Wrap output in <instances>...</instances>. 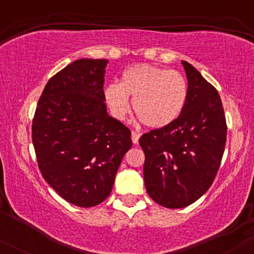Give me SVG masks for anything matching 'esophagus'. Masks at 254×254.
Segmentation results:
<instances>
[{"label": "esophagus", "instance_id": "1", "mask_svg": "<svg viewBox=\"0 0 254 254\" xmlns=\"http://www.w3.org/2000/svg\"><path fill=\"white\" fill-rule=\"evenodd\" d=\"M139 136H141V133L136 132V131H132V132H131V139H132V143H133V144L138 143Z\"/></svg>", "mask_w": 254, "mask_h": 254}]
</instances>
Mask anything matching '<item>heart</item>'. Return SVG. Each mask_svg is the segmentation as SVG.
Listing matches in <instances>:
<instances>
[{
    "label": "heart",
    "instance_id": "b5f03b06",
    "mask_svg": "<svg viewBox=\"0 0 254 254\" xmlns=\"http://www.w3.org/2000/svg\"><path fill=\"white\" fill-rule=\"evenodd\" d=\"M188 80L179 71L150 64H137L124 71L119 84L105 89V100L113 116L123 121L132 109L145 127L160 129L173 123L185 109Z\"/></svg>",
    "mask_w": 254,
    "mask_h": 254
}]
</instances>
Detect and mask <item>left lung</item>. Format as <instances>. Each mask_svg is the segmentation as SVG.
Segmentation results:
<instances>
[{"label": "left lung", "instance_id": "obj_1", "mask_svg": "<svg viewBox=\"0 0 254 254\" xmlns=\"http://www.w3.org/2000/svg\"><path fill=\"white\" fill-rule=\"evenodd\" d=\"M189 83L178 119L139 138L144 151V185L157 204L188 206L209 190L226 147L227 124L220 95L190 63L183 61Z\"/></svg>", "mask_w": 254, "mask_h": 254}]
</instances>
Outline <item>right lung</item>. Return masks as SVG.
Segmentation results:
<instances>
[{
	"mask_svg": "<svg viewBox=\"0 0 254 254\" xmlns=\"http://www.w3.org/2000/svg\"><path fill=\"white\" fill-rule=\"evenodd\" d=\"M107 60L82 58L54 75L38 101L32 142L42 176L66 202L90 208L110 196L130 130L107 115Z\"/></svg>",
	"mask_w": 254,
	"mask_h": 254,
	"instance_id": "right-lung-1",
	"label": "right lung"
}]
</instances>
